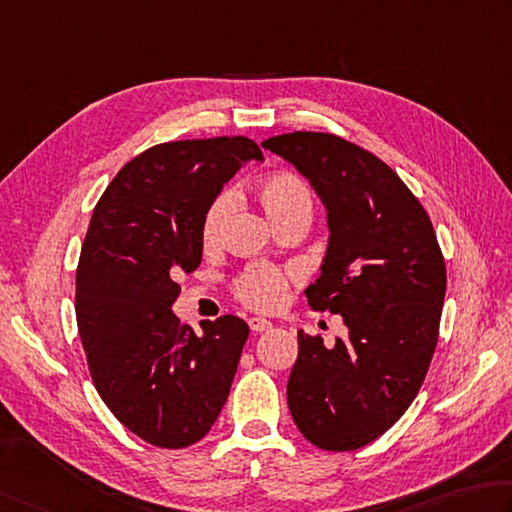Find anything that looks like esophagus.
Here are the masks:
<instances>
[{"label": "esophagus", "mask_w": 512, "mask_h": 512, "mask_svg": "<svg viewBox=\"0 0 512 512\" xmlns=\"http://www.w3.org/2000/svg\"><path fill=\"white\" fill-rule=\"evenodd\" d=\"M248 326H250V330H253V333H266V330L273 328V324H270L268 319H262V317H250Z\"/></svg>", "instance_id": "esophagus-1"}]
</instances>
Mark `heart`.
I'll return each mask as SVG.
<instances>
[{
    "label": "heart",
    "instance_id": "obj_1",
    "mask_svg": "<svg viewBox=\"0 0 512 512\" xmlns=\"http://www.w3.org/2000/svg\"><path fill=\"white\" fill-rule=\"evenodd\" d=\"M257 197L275 226L299 215H313V193L304 179L293 173H275L266 177L257 186ZM233 202L235 199L230 190H222L208 202L202 224H199V239L204 248H215L222 242ZM286 288L288 275L270 264H250L233 279V295L237 302L253 310H264V313L282 306Z\"/></svg>",
    "mask_w": 512,
    "mask_h": 512
}]
</instances>
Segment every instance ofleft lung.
<instances>
[{
    "label": "left lung",
    "mask_w": 512,
    "mask_h": 512,
    "mask_svg": "<svg viewBox=\"0 0 512 512\" xmlns=\"http://www.w3.org/2000/svg\"><path fill=\"white\" fill-rule=\"evenodd\" d=\"M264 148L288 159L328 210L322 275L304 293L342 315L348 339L324 346L299 330L288 408L310 444L348 453L413 404L439 337L446 264L430 217L393 168L346 139L297 130Z\"/></svg>",
    "instance_id": "8db88e82"
}]
</instances>
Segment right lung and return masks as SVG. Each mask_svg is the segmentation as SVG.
<instances>
[{
  "mask_svg": "<svg viewBox=\"0 0 512 512\" xmlns=\"http://www.w3.org/2000/svg\"><path fill=\"white\" fill-rule=\"evenodd\" d=\"M250 159L248 137L166 142L119 170L99 197L79 255L75 315L90 379L130 433L157 448L197 444L226 404L248 324L179 322L173 304L202 264V215Z\"/></svg>",
  "mask_w": 512,
  "mask_h": 512,
  "instance_id": "1",
  "label": "right lung"
}]
</instances>
